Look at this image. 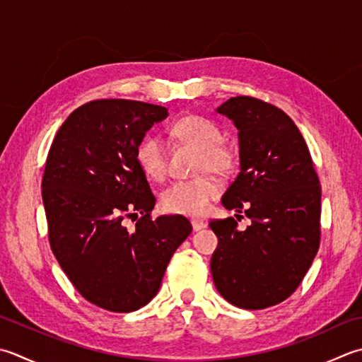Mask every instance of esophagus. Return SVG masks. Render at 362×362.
Masks as SVG:
<instances>
[{
	"label": "esophagus",
	"mask_w": 362,
	"mask_h": 362,
	"mask_svg": "<svg viewBox=\"0 0 362 362\" xmlns=\"http://www.w3.org/2000/svg\"><path fill=\"white\" fill-rule=\"evenodd\" d=\"M191 226H193V230H194V232H197V230L204 229L205 226H207V223H205L204 219H197V218H194V219H191Z\"/></svg>",
	"instance_id": "esophagus-1"
}]
</instances>
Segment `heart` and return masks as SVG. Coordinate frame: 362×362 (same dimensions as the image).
<instances>
[{
	"label": "heart",
	"mask_w": 362,
	"mask_h": 362,
	"mask_svg": "<svg viewBox=\"0 0 362 362\" xmlns=\"http://www.w3.org/2000/svg\"><path fill=\"white\" fill-rule=\"evenodd\" d=\"M169 133L179 143L199 151L196 160L197 173L210 171L218 175H229L235 169V147L223 141L221 129L211 119L187 115L175 120ZM134 158L141 171L151 179L161 180L166 175V151L157 136L141 139L134 151ZM219 191L221 187L218 180L210 175L175 182L163 193V207L177 215H202Z\"/></svg>",
	"instance_id": "1"
}]
</instances>
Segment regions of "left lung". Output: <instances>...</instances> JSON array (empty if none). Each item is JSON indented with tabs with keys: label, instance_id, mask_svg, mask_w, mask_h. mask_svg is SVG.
<instances>
[{
	"label": "left lung",
	"instance_id": "left-lung-1",
	"mask_svg": "<svg viewBox=\"0 0 362 362\" xmlns=\"http://www.w3.org/2000/svg\"><path fill=\"white\" fill-rule=\"evenodd\" d=\"M216 111L233 120L240 144V173L221 204L245 210L251 226L238 230L240 215L210 223L218 237L211 276L233 306L265 309L287 300L313 265L320 246V180L298 127L278 106L238 95Z\"/></svg>",
	"mask_w": 362,
	"mask_h": 362
}]
</instances>
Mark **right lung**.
Segmentation results:
<instances>
[{
	"instance_id": "obj_1",
	"label": "right lung",
	"mask_w": 362,
	"mask_h": 362,
	"mask_svg": "<svg viewBox=\"0 0 362 362\" xmlns=\"http://www.w3.org/2000/svg\"><path fill=\"white\" fill-rule=\"evenodd\" d=\"M165 106L102 98L81 105L56 133L44 177L48 240L83 298L111 313L146 306L193 230L185 216L152 218L155 196L134 151ZM141 215L134 231L125 217Z\"/></svg>"
}]
</instances>
